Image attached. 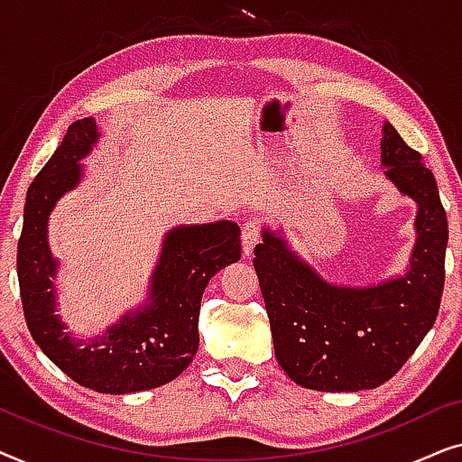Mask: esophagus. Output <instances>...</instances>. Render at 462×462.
<instances>
[{"instance_id":"1","label":"esophagus","mask_w":462,"mask_h":462,"mask_svg":"<svg viewBox=\"0 0 462 462\" xmlns=\"http://www.w3.org/2000/svg\"><path fill=\"white\" fill-rule=\"evenodd\" d=\"M261 242V226L254 220H250V223H245L242 226V248H244V254L250 256L252 252H254V245Z\"/></svg>"}]
</instances>
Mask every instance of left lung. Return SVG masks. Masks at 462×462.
I'll return each instance as SVG.
<instances>
[{
    "label": "left lung",
    "mask_w": 462,
    "mask_h": 462,
    "mask_svg": "<svg viewBox=\"0 0 462 462\" xmlns=\"http://www.w3.org/2000/svg\"><path fill=\"white\" fill-rule=\"evenodd\" d=\"M381 166L419 208L406 275L368 288L337 286L300 261L280 233L264 229L254 248L275 357L305 389L338 393L387 383L438 318L448 245L438 182L391 124L383 125Z\"/></svg>",
    "instance_id": "obj_1"
}]
</instances>
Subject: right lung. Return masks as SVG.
I'll return each mask as SVG.
<instances>
[{"label":"right lung","instance_id":"add662e5","mask_svg":"<svg viewBox=\"0 0 462 462\" xmlns=\"http://www.w3.org/2000/svg\"><path fill=\"white\" fill-rule=\"evenodd\" d=\"M97 119H78L27 191L16 271L23 311L40 349L81 387L98 393H136L174 381L199 345L201 296L214 273L242 256L239 226L231 220L180 225L166 233L151 275L147 305L119 318L103 337L71 338L56 315L59 263L48 245V217L62 195L79 185V160L98 141Z\"/></svg>","mask_w":462,"mask_h":462}]
</instances>
